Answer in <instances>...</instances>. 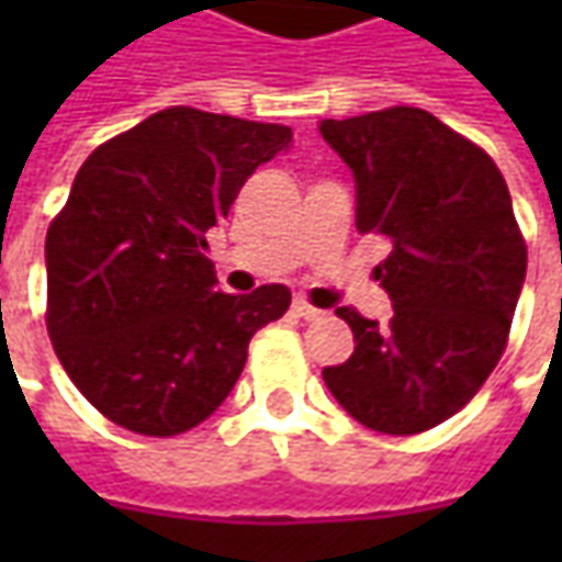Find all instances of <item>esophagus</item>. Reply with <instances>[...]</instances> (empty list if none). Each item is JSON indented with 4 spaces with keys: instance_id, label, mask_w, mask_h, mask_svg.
I'll return each instance as SVG.
<instances>
[{
    "instance_id": "obj_1",
    "label": "esophagus",
    "mask_w": 562,
    "mask_h": 562,
    "mask_svg": "<svg viewBox=\"0 0 562 562\" xmlns=\"http://www.w3.org/2000/svg\"><path fill=\"white\" fill-rule=\"evenodd\" d=\"M293 313L300 315V318H306V322H315V318H322V310H315V306H310L306 300H293Z\"/></svg>"
}]
</instances>
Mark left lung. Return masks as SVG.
I'll use <instances>...</instances> for the list:
<instances>
[{
	"instance_id": "obj_1",
	"label": "left lung",
	"mask_w": 562,
	"mask_h": 562,
	"mask_svg": "<svg viewBox=\"0 0 562 562\" xmlns=\"http://www.w3.org/2000/svg\"><path fill=\"white\" fill-rule=\"evenodd\" d=\"M357 181V227L391 240L375 278L387 325L335 310L353 353L322 378L381 435H419L479 394L507 347L526 281V240L501 168L425 109L318 121Z\"/></svg>"
}]
</instances>
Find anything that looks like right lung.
Here are the masks:
<instances>
[{
	"label": "right lung",
	"instance_id": "add662e5",
	"mask_svg": "<svg viewBox=\"0 0 562 562\" xmlns=\"http://www.w3.org/2000/svg\"><path fill=\"white\" fill-rule=\"evenodd\" d=\"M291 140L284 124L175 105L80 165L46 234V325L105 419L153 438L196 428L237 384L249 337L288 313L284 284L218 291L205 231Z\"/></svg>",
	"mask_w": 562,
	"mask_h": 562
}]
</instances>
